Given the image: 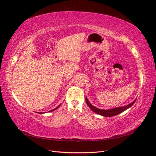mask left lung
Returning a JSON list of instances; mask_svg holds the SVG:
<instances>
[{"label":"left lung","instance_id":"1","mask_svg":"<svg viewBox=\"0 0 156 156\" xmlns=\"http://www.w3.org/2000/svg\"><path fill=\"white\" fill-rule=\"evenodd\" d=\"M86 101L87 106H88L94 112H95V113L99 114L100 115H102L103 117H113V116H115L119 113H121L122 112H123L124 111L126 110L127 109H129V107H130L132 105H133L134 102L136 101V100H134L133 102H132L130 104L126 106H124V107H117V108H115V109H109V110H103V109H99L95 107L94 106H93L91 103L89 102V101L87 100V98H86Z\"/></svg>","mask_w":156,"mask_h":156}]
</instances>
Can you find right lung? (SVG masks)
<instances>
[{"label": "right lung", "mask_w": 156, "mask_h": 156, "mask_svg": "<svg viewBox=\"0 0 156 156\" xmlns=\"http://www.w3.org/2000/svg\"><path fill=\"white\" fill-rule=\"evenodd\" d=\"M59 106H60V105H58V107H56V108H55V109H53V110H51V111H54V110H55V109H57V108H58V107H59Z\"/></svg>", "instance_id": "obj_1"}]
</instances>
